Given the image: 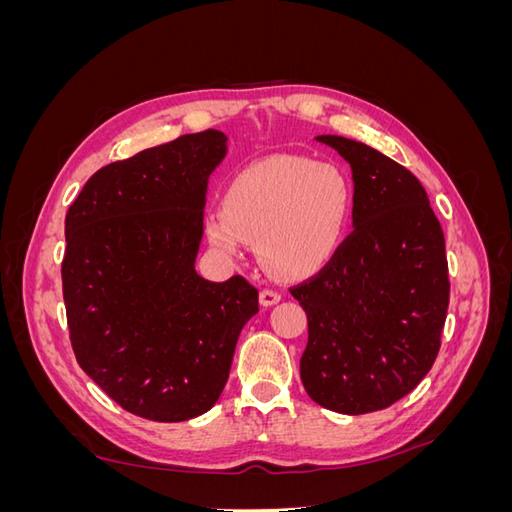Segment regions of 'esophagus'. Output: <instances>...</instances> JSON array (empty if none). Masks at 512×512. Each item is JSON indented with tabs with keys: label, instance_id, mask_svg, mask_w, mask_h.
Instances as JSON below:
<instances>
[{
	"label": "esophagus",
	"instance_id": "34e87169",
	"mask_svg": "<svg viewBox=\"0 0 512 512\" xmlns=\"http://www.w3.org/2000/svg\"><path fill=\"white\" fill-rule=\"evenodd\" d=\"M258 299H260V305H262V307H271V305H275V303H280L282 294L275 292V290H260Z\"/></svg>",
	"mask_w": 512,
	"mask_h": 512
}]
</instances>
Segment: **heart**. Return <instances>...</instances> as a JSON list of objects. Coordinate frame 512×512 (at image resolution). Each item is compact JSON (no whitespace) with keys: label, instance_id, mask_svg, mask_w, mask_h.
<instances>
[{"label":"heart","instance_id":"obj_1","mask_svg":"<svg viewBox=\"0 0 512 512\" xmlns=\"http://www.w3.org/2000/svg\"><path fill=\"white\" fill-rule=\"evenodd\" d=\"M352 185L331 162L282 156L245 168L228 183L222 213H209L205 237L215 252L237 256L254 245L260 265L277 277L322 269L346 237Z\"/></svg>","mask_w":512,"mask_h":512}]
</instances>
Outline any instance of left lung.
I'll return each mask as SVG.
<instances>
[{"instance_id": "left-lung-1", "label": "left lung", "mask_w": 512, "mask_h": 512, "mask_svg": "<svg viewBox=\"0 0 512 512\" xmlns=\"http://www.w3.org/2000/svg\"><path fill=\"white\" fill-rule=\"evenodd\" d=\"M352 170V235L290 294L307 314L301 382L318 406H393L436 361L448 309L444 232L408 168L352 138L320 134Z\"/></svg>"}]
</instances>
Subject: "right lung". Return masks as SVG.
I'll return each mask as SVG.
<instances>
[{
	"mask_svg": "<svg viewBox=\"0 0 512 512\" xmlns=\"http://www.w3.org/2000/svg\"><path fill=\"white\" fill-rule=\"evenodd\" d=\"M220 130L185 134L100 168L66 215L61 265L76 361L136 416L181 423L220 399L258 290L196 273Z\"/></svg>",
	"mask_w": 512,
	"mask_h": 512,
	"instance_id": "right-lung-1",
	"label": "right lung"
}]
</instances>
